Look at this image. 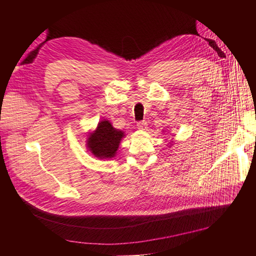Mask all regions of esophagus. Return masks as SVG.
I'll return each mask as SVG.
<instances>
[{
    "label": "esophagus",
    "instance_id": "esophagus-1",
    "mask_svg": "<svg viewBox=\"0 0 256 256\" xmlns=\"http://www.w3.org/2000/svg\"><path fill=\"white\" fill-rule=\"evenodd\" d=\"M136 126H138V129H140V130H146V128H147V122H146V120L138 122Z\"/></svg>",
    "mask_w": 256,
    "mask_h": 256
}]
</instances>
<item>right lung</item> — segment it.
<instances>
[{"label":"right lung","instance_id":"right-lung-1","mask_svg":"<svg viewBox=\"0 0 256 256\" xmlns=\"http://www.w3.org/2000/svg\"><path fill=\"white\" fill-rule=\"evenodd\" d=\"M122 136V131L113 128L109 120H102L95 132L90 136L88 146L98 158H112L115 156Z\"/></svg>","mask_w":256,"mask_h":256}]
</instances>
